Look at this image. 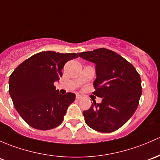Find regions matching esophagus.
Segmentation results:
<instances>
[{
	"instance_id": "1",
	"label": "esophagus",
	"mask_w": 160,
	"mask_h": 160,
	"mask_svg": "<svg viewBox=\"0 0 160 160\" xmlns=\"http://www.w3.org/2000/svg\"><path fill=\"white\" fill-rule=\"evenodd\" d=\"M80 98H82L81 95H80V94H77V95H76V99H77V100H80Z\"/></svg>"
}]
</instances>
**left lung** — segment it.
Masks as SVG:
<instances>
[{
	"label": "left lung",
	"mask_w": 160,
	"mask_h": 160,
	"mask_svg": "<svg viewBox=\"0 0 160 160\" xmlns=\"http://www.w3.org/2000/svg\"><path fill=\"white\" fill-rule=\"evenodd\" d=\"M96 64L94 95L102 98L83 111L86 123L94 130L111 132L123 126L133 115L142 94L140 76L134 67L112 50L100 48L77 53Z\"/></svg>",
	"instance_id": "left-lung-1"
}]
</instances>
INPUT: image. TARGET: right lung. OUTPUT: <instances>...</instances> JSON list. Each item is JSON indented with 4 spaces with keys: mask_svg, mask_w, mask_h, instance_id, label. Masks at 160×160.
<instances>
[{
    "mask_svg": "<svg viewBox=\"0 0 160 160\" xmlns=\"http://www.w3.org/2000/svg\"><path fill=\"white\" fill-rule=\"evenodd\" d=\"M78 58L75 53L43 51L23 61L9 78V93L23 120L34 129L48 130L63 122L76 95H62L53 83L62 77L67 61Z\"/></svg>",
    "mask_w": 160,
    "mask_h": 160,
    "instance_id": "right-lung-1",
    "label": "right lung"
}]
</instances>
